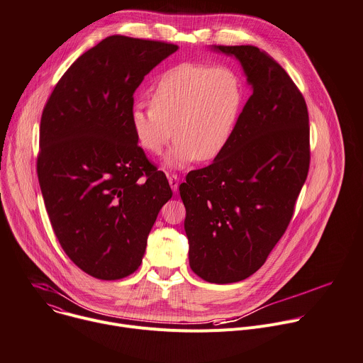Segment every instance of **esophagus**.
Returning a JSON list of instances; mask_svg holds the SVG:
<instances>
[{
	"label": "esophagus",
	"instance_id": "esophagus-1",
	"mask_svg": "<svg viewBox=\"0 0 363 363\" xmlns=\"http://www.w3.org/2000/svg\"><path fill=\"white\" fill-rule=\"evenodd\" d=\"M168 181H169V185H171L172 191L177 192L178 188H179V177H178V174H168Z\"/></svg>",
	"mask_w": 363,
	"mask_h": 363
}]
</instances>
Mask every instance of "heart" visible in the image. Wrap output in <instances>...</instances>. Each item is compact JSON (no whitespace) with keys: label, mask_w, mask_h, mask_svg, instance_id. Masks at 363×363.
Segmentation results:
<instances>
[{"label":"heart","mask_w":363,"mask_h":363,"mask_svg":"<svg viewBox=\"0 0 363 363\" xmlns=\"http://www.w3.org/2000/svg\"><path fill=\"white\" fill-rule=\"evenodd\" d=\"M244 100L238 73L227 66L182 63L153 84L152 106L135 103L130 126L143 150L158 155L175 139L165 157L169 168L208 162L230 145Z\"/></svg>","instance_id":"b5f03b06"}]
</instances>
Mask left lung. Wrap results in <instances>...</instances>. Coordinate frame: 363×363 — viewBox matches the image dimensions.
<instances>
[{
    "label": "left lung",
    "instance_id": "left-lung-1",
    "mask_svg": "<svg viewBox=\"0 0 363 363\" xmlns=\"http://www.w3.org/2000/svg\"><path fill=\"white\" fill-rule=\"evenodd\" d=\"M214 50L240 60L252 94L227 149L191 171L179 194L192 272L227 284L260 269L287 230L308 172L310 126L301 91L264 50Z\"/></svg>",
    "mask_w": 363,
    "mask_h": 363
}]
</instances>
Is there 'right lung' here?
<instances>
[{
  "instance_id": "obj_1",
  "label": "right lung",
  "mask_w": 363,
  "mask_h": 363,
  "mask_svg": "<svg viewBox=\"0 0 363 363\" xmlns=\"http://www.w3.org/2000/svg\"><path fill=\"white\" fill-rule=\"evenodd\" d=\"M177 44L111 35L62 76L43 109L37 175L53 231L70 260L100 280L142 263L172 191L130 126L133 93Z\"/></svg>"
}]
</instances>
